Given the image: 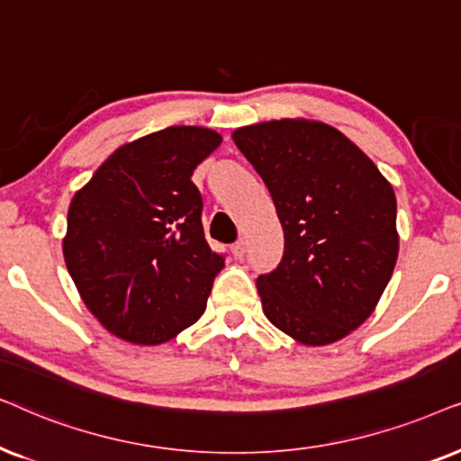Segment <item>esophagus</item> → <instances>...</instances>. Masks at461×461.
Listing matches in <instances>:
<instances>
[{
  "label": "esophagus",
  "mask_w": 461,
  "mask_h": 461,
  "mask_svg": "<svg viewBox=\"0 0 461 461\" xmlns=\"http://www.w3.org/2000/svg\"><path fill=\"white\" fill-rule=\"evenodd\" d=\"M231 255H234L236 259H242V257L247 255V242L238 240V242L231 244Z\"/></svg>",
  "instance_id": "1"
}]
</instances>
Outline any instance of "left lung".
Returning <instances> with one entry per match:
<instances>
[{
	"label": "left lung",
	"mask_w": 461,
	"mask_h": 461,
	"mask_svg": "<svg viewBox=\"0 0 461 461\" xmlns=\"http://www.w3.org/2000/svg\"><path fill=\"white\" fill-rule=\"evenodd\" d=\"M272 194L285 255L257 278L263 314L303 346H327L373 314L398 257L396 195L337 128L285 118L236 128Z\"/></svg>",
	"instance_id": "left-lung-1"
}]
</instances>
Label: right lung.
<instances>
[{"label": "right lung", "instance_id": "add662e5", "mask_svg": "<svg viewBox=\"0 0 461 461\" xmlns=\"http://www.w3.org/2000/svg\"><path fill=\"white\" fill-rule=\"evenodd\" d=\"M219 145L211 128H164L118 147L73 195L67 269L120 339L159 346L204 314L225 259L204 238L192 175Z\"/></svg>", "mask_w": 461, "mask_h": 461}]
</instances>
